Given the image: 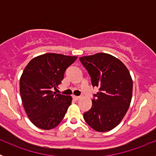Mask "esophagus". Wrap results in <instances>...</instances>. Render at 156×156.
<instances>
[{
    "instance_id": "obj_1",
    "label": "esophagus",
    "mask_w": 156,
    "mask_h": 156,
    "mask_svg": "<svg viewBox=\"0 0 156 156\" xmlns=\"http://www.w3.org/2000/svg\"><path fill=\"white\" fill-rule=\"evenodd\" d=\"M72 97H73V100H75V101H78L80 98V97H79V96H75V95H73Z\"/></svg>"
}]
</instances>
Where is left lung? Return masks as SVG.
<instances>
[{
  "label": "left lung",
  "instance_id": "1",
  "mask_svg": "<svg viewBox=\"0 0 156 156\" xmlns=\"http://www.w3.org/2000/svg\"><path fill=\"white\" fill-rule=\"evenodd\" d=\"M87 70L93 87L92 107L83 114L86 122L98 132L111 130L119 124L130 105L133 81L129 70L114 56L105 53L80 58Z\"/></svg>",
  "mask_w": 156,
  "mask_h": 156
}]
</instances>
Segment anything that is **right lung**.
Listing matches in <instances>:
<instances>
[{"label":"right lung","mask_w":156,"mask_h":156,"mask_svg":"<svg viewBox=\"0 0 156 156\" xmlns=\"http://www.w3.org/2000/svg\"><path fill=\"white\" fill-rule=\"evenodd\" d=\"M76 56L48 53L28 63L20 78V94L27 115L42 129L56 127L71 105L72 97L56 94L65 71L76 60Z\"/></svg>","instance_id":"obj_1"}]
</instances>
